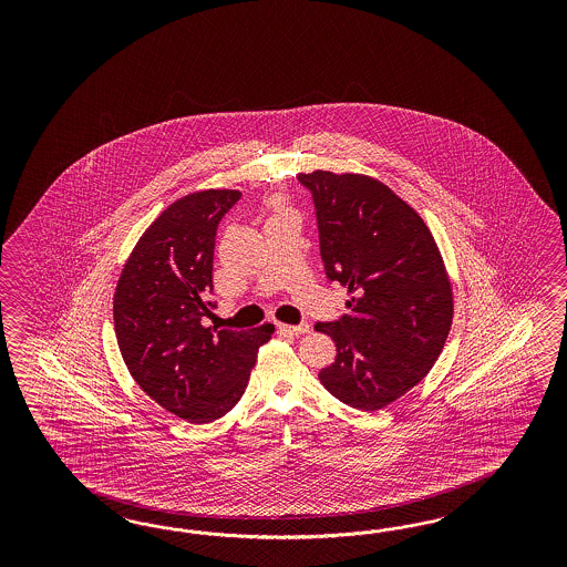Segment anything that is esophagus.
Segmentation results:
<instances>
[{"mask_svg":"<svg viewBox=\"0 0 567 567\" xmlns=\"http://www.w3.org/2000/svg\"><path fill=\"white\" fill-rule=\"evenodd\" d=\"M280 330H285V332H289V334H303V332H309L308 322H301V324H280Z\"/></svg>","mask_w":567,"mask_h":567,"instance_id":"esophagus-1","label":"esophagus"}]
</instances>
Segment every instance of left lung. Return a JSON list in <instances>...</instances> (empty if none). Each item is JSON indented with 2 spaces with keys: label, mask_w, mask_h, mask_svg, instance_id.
I'll list each match as a JSON object with an SVG mask.
<instances>
[{
  "label": "left lung",
  "mask_w": 567,
  "mask_h": 567,
  "mask_svg": "<svg viewBox=\"0 0 567 567\" xmlns=\"http://www.w3.org/2000/svg\"><path fill=\"white\" fill-rule=\"evenodd\" d=\"M297 181L311 193L327 278L351 291L349 313L316 324L337 344L318 378L344 405L378 412L443 351L453 318L443 259L424 220L374 178L316 171Z\"/></svg>",
  "instance_id": "left-lung-1"
}]
</instances>
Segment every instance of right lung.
Masks as SVG:
<instances>
[{
  "label": "right lung",
  "mask_w": 567,
  "mask_h": 567,
  "mask_svg": "<svg viewBox=\"0 0 567 567\" xmlns=\"http://www.w3.org/2000/svg\"><path fill=\"white\" fill-rule=\"evenodd\" d=\"M239 190H199L164 209L124 264L114 295L122 360L164 410L193 424L223 417L239 401L270 324L206 327L216 309L214 245Z\"/></svg>",
  "instance_id": "add662e5"
}]
</instances>
